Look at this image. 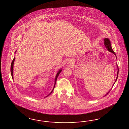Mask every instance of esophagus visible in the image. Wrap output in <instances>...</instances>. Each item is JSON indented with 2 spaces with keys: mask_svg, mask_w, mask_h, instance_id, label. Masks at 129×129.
I'll return each mask as SVG.
<instances>
[{
  "mask_svg": "<svg viewBox=\"0 0 129 129\" xmlns=\"http://www.w3.org/2000/svg\"><path fill=\"white\" fill-rule=\"evenodd\" d=\"M73 59H71L69 61V63L70 64H73Z\"/></svg>",
  "mask_w": 129,
  "mask_h": 129,
  "instance_id": "1",
  "label": "esophagus"
}]
</instances>
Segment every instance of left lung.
Segmentation results:
<instances>
[{
    "instance_id": "8db88e82",
    "label": "left lung",
    "mask_w": 129,
    "mask_h": 129,
    "mask_svg": "<svg viewBox=\"0 0 129 129\" xmlns=\"http://www.w3.org/2000/svg\"><path fill=\"white\" fill-rule=\"evenodd\" d=\"M104 45L106 47V48H107V49L108 50V51H109V52H112V53H113L115 55V56H116V53H115V52L113 51V50L112 48V47L111 46V43H110V40L108 39V38H105V39H104ZM116 66H117V69H118V71H117V77H116V81H115V82H116V81L117 80V78H118V72H119V69H118V67L117 66V64H116ZM114 83V84H115ZM114 84H113V85L112 86H114ZM110 91H109V92H108L107 94H106V95L105 96L107 95L108 94V93L110 92Z\"/></svg>"
}]
</instances>
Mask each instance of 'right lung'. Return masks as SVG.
<instances>
[{
	"instance_id": "obj_1",
	"label": "right lung",
	"mask_w": 129,
	"mask_h": 129,
	"mask_svg": "<svg viewBox=\"0 0 129 129\" xmlns=\"http://www.w3.org/2000/svg\"><path fill=\"white\" fill-rule=\"evenodd\" d=\"M16 51H15V53H16ZM14 60H15V57H14V58L13 59V60L12 61V63H11V75H12V78L13 79V63H14ZM62 71V69H60L58 71V72L57 73V74H56V78H55V84H54V87H53V90H52V91L50 92V94H49V95H48L46 97H47L50 94H51V92H53V90L54 89V88H55V84H56V79H57V77H58V76L59 75V74H60V73H61V72Z\"/></svg>"
}]
</instances>
